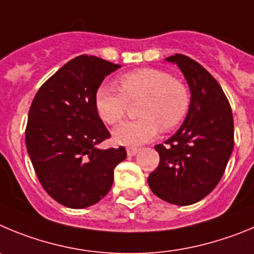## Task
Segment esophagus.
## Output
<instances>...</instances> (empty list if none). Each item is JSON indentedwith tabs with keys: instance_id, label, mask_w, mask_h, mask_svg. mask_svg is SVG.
<instances>
[{
	"instance_id": "obj_1",
	"label": "esophagus",
	"mask_w": 254,
	"mask_h": 254,
	"mask_svg": "<svg viewBox=\"0 0 254 254\" xmlns=\"http://www.w3.org/2000/svg\"><path fill=\"white\" fill-rule=\"evenodd\" d=\"M139 152V149L138 148H127V155H129V157H134V155L136 154V153Z\"/></svg>"
}]
</instances>
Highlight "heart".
I'll return each mask as SVG.
<instances>
[{
  "label": "heart",
  "mask_w": 254,
  "mask_h": 254,
  "mask_svg": "<svg viewBox=\"0 0 254 254\" xmlns=\"http://www.w3.org/2000/svg\"><path fill=\"white\" fill-rule=\"evenodd\" d=\"M120 90L101 84L96 90L95 106L107 125H116L127 115L129 104L140 101L136 114L140 119L119 125L114 140L123 145H140L170 131L184 122L191 96L184 82L157 68H138L118 78Z\"/></svg>",
  "instance_id": "heart-1"
}]
</instances>
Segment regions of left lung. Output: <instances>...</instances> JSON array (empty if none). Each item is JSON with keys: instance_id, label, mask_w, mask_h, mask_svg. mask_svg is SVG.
I'll return each mask as SVG.
<instances>
[{"instance_id": "1", "label": "left lung", "mask_w": 254, "mask_h": 254, "mask_svg": "<svg viewBox=\"0 0 254 254\" xmlns=\"http://www.w3.org/2000/svg\"><path fill=\"white\" fill-rule=\"evenodd\" d=\"M166 61L184 73L191 104L178 131L154 147L161 159L148 184L162 200L186 206L209 195L223 177L234 147V124L223 88L202 65L184 54Z\"/></svg>"}]
</instances>
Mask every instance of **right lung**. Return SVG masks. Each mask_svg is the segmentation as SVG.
<instances>
[{
    "label": "right lung",
    "mask_w": 254,
    "mask_h": 254,
    "mask_svg": "<svg viewBox=\"0 0 254 254\" xmlns=\"http://www.w3.org/2000/svg\"><path fill=\"white\" fill-rule=\"evenodd\" d=\"M118 68L97 57H76L43 83L31 102L27 153L48 195L70 209L106 196L115 167L127 158L124 147L96 148L111 135L96 110L95 93Z\"/></svg>",
    "instance_id": "right-lung-1"
}]
</instances>
